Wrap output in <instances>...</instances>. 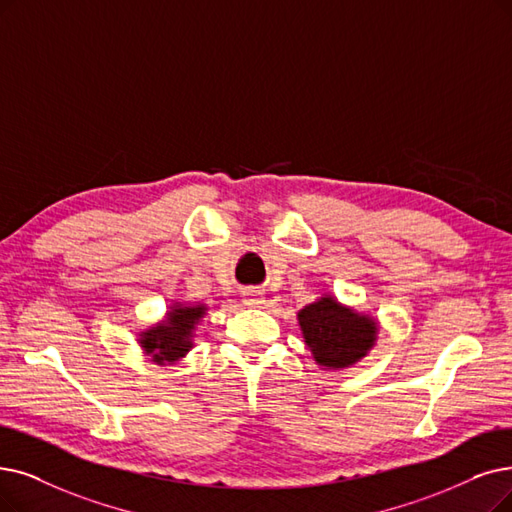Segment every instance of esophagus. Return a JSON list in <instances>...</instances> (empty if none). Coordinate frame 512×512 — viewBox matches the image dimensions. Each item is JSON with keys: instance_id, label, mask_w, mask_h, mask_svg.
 Returning <instances> with one entry per match:
<instances>
[{"instance_id": "34e87169", "label": "esophagus", "mask_w": 512, "mask_h": 512, "mask_svg": "<svg viewBox=\"0 0 512 512\" xmlns=\"http://www.w3.org/2000/svg\"><path fill=\"white\" fill-rule=\"evenodd\" d=\"M243 302L248 304V306H260V304H264V292L258 290V288L245 290L243 292Z\"/></svg>"}]
</instances>
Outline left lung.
Returning <instances> with one entry per match:
<instances>
[{
  "instance_id": "obj_1",
  "label": "left lung",
  "mask_w": 512,
  "mask_h": 512,
  "mask_svg": "<svg viewBox=\"0 0 512 512\" xmlns=\"http://www.w3.org/2000/svg\"><path fill=\"white\" fill-rule=\"evenodd\" d=\"M298 323L313 359L325 370H344L372 351L378 334L374 317L357 313L334 296H321L298 311Z\"/></svg>"
}]
</instances>
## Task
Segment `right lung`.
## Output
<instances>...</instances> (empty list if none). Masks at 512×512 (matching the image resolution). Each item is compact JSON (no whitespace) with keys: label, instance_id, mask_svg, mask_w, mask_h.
<instances>
[{"label":"right lung","instance_id":"1","mask_svg":"<svg viewBox=\"0 0 512 512\" xmlns=\"http://www.w3.org/2000/svg\"><path fill=\"white\" fill-rule=\"evenodd\" d=\"M206 304H180L170 306L166 319L140 332V346L151 361L166 365L176 363L193 349V332L199 319L206 315Z\"/></svg>","mask_w":512,"mask_h":512}]
</instances>
